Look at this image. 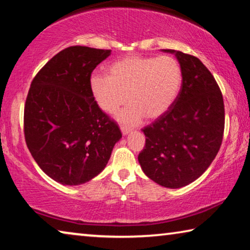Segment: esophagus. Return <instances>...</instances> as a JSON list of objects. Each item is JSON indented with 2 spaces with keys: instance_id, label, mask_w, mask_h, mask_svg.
Instances as JSON below:
<instances>
[{
  "instance_id": "obj_1",
  "label": "esophagus",
  "mask_w": 250,
  "mask_h": 250,
  "mask_svg": "<svg viewBox=\"0 0 250 250\" xmlns=\"http://www.w3.org/2000/svg\"><path fill=\"white\" fill-rule=\"evenodd\" d=\"M130 131H131V129L128 128V126H125V125H121V132L124 136H125V134H128Z\"/></svg>"
}]
</instances>
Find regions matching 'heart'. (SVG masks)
Returning a JSON list of instances; mask_svg holds the SVG:
<instances>
[{"label": "heart", "instance_id": "b5f03b06", "mask_svg": "<svg viewBox=\"0 0 250 250\" xmlns=\"http://www.w3.org/2000/svg\"><path fill=\"white\" fill-rule=\"evenodd\" d=\"M181 84V66L170 55H130L114 62L108 75L91 78L93 97L104 112H116L128 99L130 104L118 119L130 125L140 124L144 117L154 120L164 116L176 102Z\"/></svg>", "mask_w": 250, "mask_h": 250}]
</instances>
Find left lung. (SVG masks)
<instances>
[{
	"label": "left lung",
	"instance_id": "1",
	"mask_svg": "<svg viewBox=\"0 0 250 250\" xmlns=\"http://www.w3.org/2000/svg\"><path fill=\"white\" fill-rule=\"evenodd\" d=\"M173 53L182 70L177 100L164 116L142 129L146 146L138 156L150 179L166 188H180L199 178L219 151L225 106L219 85L199 59Z\"/></svg>",
	"mask_w": 250,
	"mask_h": 250
}]
</instances>
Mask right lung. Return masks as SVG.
Instances as JSON below:
<instances>
[{
	"mask_svg": "<svg viewBox=\"0 0 250 250\" xmlns=\"http://www.w3.org/2000/svg\"><path fill=\"white\" fill-rule=\"evenodd\" d=\"M110 54L111 50L69 46L31 83L24 105L26 146L39 167L62 185H81L98 176L122 137L91 90V73Z\"/></svg>",
	"mask_w": 250,
	"mask_h": 250,
	"instance_id": "add662e5",
	"label": "right lung"
}]
</instances>
